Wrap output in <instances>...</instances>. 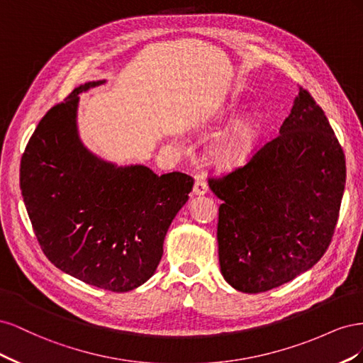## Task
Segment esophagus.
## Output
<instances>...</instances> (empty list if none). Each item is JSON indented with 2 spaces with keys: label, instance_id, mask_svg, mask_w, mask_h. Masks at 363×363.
Listing matches in <instances>:
<instances>
[{
  "label": "esophagus",
  "instance_id": "esophagus-1",
  "mask_svg": "<svg viewBox=\"0 0 363 363\" xmlns=\"http://www.w3.org/2000/svg\"><path fill=\"white\" fill-rule=\"evenodd\" d=\"M207 191H208V188H207V183L204 182V179L196 177L195 184H194V194L195 195H204V194H207Z\"/></svg>",
  "mask_w": 363,
  "mask_h": 363
}]
</instances>
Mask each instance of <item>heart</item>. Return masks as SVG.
Masks as SVG:
<instances>
[{
  "instance_id": "b5f03b06",
  "label": "heart",
  "mask_w": 363,
  "mask_h": 363,
  "mask_svg": "<svg viewBox=\"0 0 363 363\" xmlns=\"http://www.w3.org/2000/svg\"><path fill=\"white\" fill-rule=\"evenodd\" d=\"M259 125L255 118H244L230 128L211 148V159L221 168L236 167L242 162L257 138Z\"/></svg>"
}]
</instances>
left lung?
Returning <instances> with one entry per match:
<instances>
[{
  "label": "left lung",
  "mask_w": 363,
  "mask_h": 363,
  "mask_svg": "<svg viewBox=\"0 0 363 363\" xmlns=\"http://www.w3.org/2000/svg\"><path fill=\"white\" fill-rule=\"evenodd\" d=\"M208 188L219 206L218 255L225 281L267 292L309 271L332 242L345 157L323 108L300 89L280 135Z\"/></svg>",
  "instance_id": "obj_1"
}]
</instances>
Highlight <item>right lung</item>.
Instances as JSON below:
<instances>
[{
  "label": "right lung",
  "mask_w": 363,
  "mask_h": 363,
  "mask_svg": "<svg viewBox=\"0 0 363 363\" xmlns=\"http://www.w3.org/2000/svg\"><path fill=\"white\" fill-rule=\"evenodd\" d=\"M103 83L79 86L42 118L21 160V191L52 265L91 286L128 292L156 272L194 180L145 164L118 167L83 144L79 95Z\"/></svg>",
  "instance_id": "1"
}]
</instances>
